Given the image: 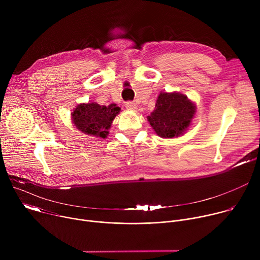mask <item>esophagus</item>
<instances>
[{"mask_svg": "<svg viewBox=\"0 0 260 260\" xmlns=\"http://www.w3.org/2000/svg\"><path fill=\"white\" fill-rule=\"evenodd\" d=\"M125 108H126L127 110H131V111H136V110L138 109V106H137V104H135V103H133V102H127V103L125 104Z\"/></svg>", "mask_w": 260, "mask_h": 260, "instance_id": "esophagus-1", "label": "esophagus"}]
</instances>
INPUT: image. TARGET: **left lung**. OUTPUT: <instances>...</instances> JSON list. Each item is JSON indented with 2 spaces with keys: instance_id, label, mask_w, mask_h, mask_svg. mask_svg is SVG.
<instances>
[{
  "instance_id": "1",
  "label": "left lung",
  "mask_w": 260,
  "mask_h": 260,
  "mask_svg": "<svg viewBox=\"0 0 260 260\" xmlns=\"http://www.w3.org/2000/svg\"><path fill=\"white\" fill-rule=\"evenodd\" d=\"M196 113L197 106L187 95L177 91H160L155 109L147 119L157 136L174 139L188 131Z\"/></svg>"
}]
</instances>
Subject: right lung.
I'll return each instance as SVG.
<instances>
[{
    "label": "right lung",
    "mask_w": 260,
    "mask_h": 260,
    "mask_svg": "<svg viewBox=\"0 0 260 260\" xmlns=\"http://www.w3.org/2000/svg\"><path fill=\"white\" fill-rule=\"evenodd\" d=\"M116 104L101 106L98 103H82L71 113L72 123L85 135L106 139L113 120L119 114Z\"/></svg>",
    "instance_id": "right-lung-1"
}]
</instances>
